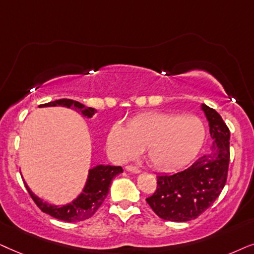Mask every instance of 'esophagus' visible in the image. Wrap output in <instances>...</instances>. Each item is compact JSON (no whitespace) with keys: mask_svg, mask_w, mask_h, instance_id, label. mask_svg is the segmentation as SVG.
<instances>
[{"mask_svg":"<svg viewBox=\"0 0 254 254\" xmlns=\"http://www.w3.org/2000/svg\"><path fill=\"white\" fill-rule=\"evenodd\" d=\"M125 168H127V171L131 172V173H140L139 168H138L137 166H133V165H127Z\"/></svg>","mask_w":254,"mask_h":254,"instance_id":"esophagus-1","label":"esophagus"}]
</instances>
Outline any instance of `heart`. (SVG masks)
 Listing matches in <instances>:
<instances>
[{
    "mask_svg": "<svg viewBox=\"0 0 254 254\" xmlns=\"http://www.w3.org/2000/svg\"><path fill=\"white\" fill-rule=\"evenodd\" d=\"M205 127L200 117L150 111L127 122L116 123L108 134L111 154L127 160L145 148L151 166L158 171H174L190 162L203 146Z\"/></svg>",
    "mask_w": 254,
    "mask_h": 254,
    "instance_id": "1",
    "label": "heart"
}]
</instances>
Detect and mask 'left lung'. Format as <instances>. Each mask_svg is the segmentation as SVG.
<instances>
[{
    "label": "left lung",
    "mask_w": 254,
    "mask_h": 254,
    "mask_svg": "<svg viewBox=\"0 0 254 254\" xmlns=\"http://www.w3.org/2000/svg\"><path fill=\"white\" fill-rule=\"evenodd\" d=\"M214 139L211 151L191 166L157 177V189L146 198L159 217L172 222L195 219L216 201L228 179L230 130L217 111L202 106Z\"/></svg>",
    "instance_id": "8db88e82"
}]
</instances>
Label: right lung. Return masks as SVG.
Listing matches in <instances>:
<instances>
[{"instance_id": "add662e5", "label": "right lung", "mask_w": 254, "mask_h": 254, "mask_svg": "<svg viewBox=\"0 0 254 254\" xmlns=\"http://www.w3.org/2000/svg\"><path fill=\"white\" fill-rule=\"evenodd\" d=\"M54 106L72 108L74 110L80 111L81 115H83L84 117L87 116L88 118H90L96 113L94 108L84 107L82 103L69 99L57 100L53 101V102L40 104L39 107ZM122 172H123V170H122L121 166H103V165H100V166L92 168L89 171V177H88L86 187H84L83 191L81 192V195L76 200H74L72 203L63 205V207H56V205L45 203V202H43L30 190L28 186L25 185V187L28 189L33 202L43 212L64 222H81L84 221V219L90 218L95 214L97 209L101 207V204L106 200L113 179L117 174L122 173Z\"/></svg>"}]
</instances>
